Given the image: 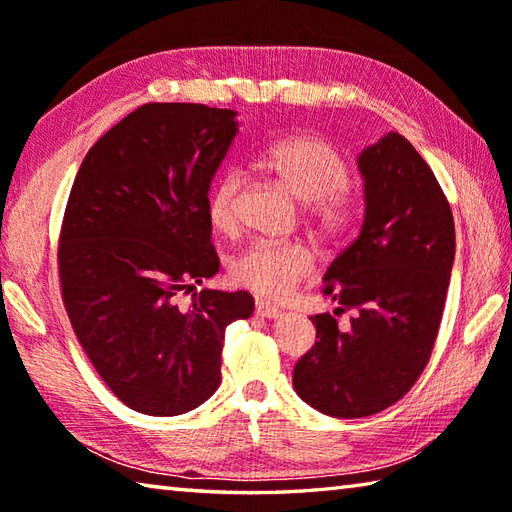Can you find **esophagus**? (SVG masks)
Masks as SVG:
<instances>
[{
  "label": "esophagus",
  "instance_id": "34e87169",
  "mask_svg": "<svg viewBox=\"0 0 512 512\" xmlns=\"http://www.w3.org/2000/svg\"><path fill=\"white\" fill-rule=\"evenodd\" d=\"M255 314L262 316V318H280L284 311L273 305V302H266V300H257L255 302Z\"/></svg>",
  "mask_w": 512,
  "mask_h": 512
}]
</instances>
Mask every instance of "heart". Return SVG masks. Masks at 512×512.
<instances>
[{
  "label": "heart",
  "mask_w": 512,
  "mask_h": 512,
  "mask_svg": "<svg viewBox=\"0 0 512 512\" xmlns=\"http://www.w3.org/2000/svg\"><path fill=\"white\" fill-rule=\"evenodd\" d=\"M257 164L287 192L305 203V221L327 248L345 244L361 221V201L348 185L350 167L332 144L316 135L296 133L264 146ZM241 180L225 173L207 205L219 232L237 230ZM316 271V257L300 241H253L232 259V280L259 296L280 298Z\"/></svg>",
  "instance_id": "heart-1"
}]
</instances>
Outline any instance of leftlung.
<instances>
[{
	"instance_id": "left-lung-1",
	"label": "left lung",
	"mask_w": 512,
	"mask_h": 512,
	"mask_svg": "<svg viewBox=\"0 0 512 512\" xmlns=\"http://www.w3.org/2000/svg\"><path fill=\"white\" fill-rule=\"evenodd\" d=\"M366 216L329 264L316 343L293 368V388L332 418H366L411 391L429 363L452 275V207L422 155L388 133L359 155ZM351 311L343 326L336 315Z\"/></svg>"
}]
</instances>
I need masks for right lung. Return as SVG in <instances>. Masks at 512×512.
Instances as JSON below:
<instances>
[{"instance_id": "add662e5", "label": "right lung", "mask_w": 512, "mask_h": 512, "mask_svg": "<svg viewBox=\"0 0 512 512\" xmlns=\"http://www.w3.org/2000/svg\"><path fill=\"white\" fill-rule=\"evenodd\" d=\"M237 112L146 103L101 137L76 173L58 244L60 291L83 352L128 409L180 415L221 381L225 327L248 291L183 296L219 271L210 183Z\"/></svg>"}]
</instances>
